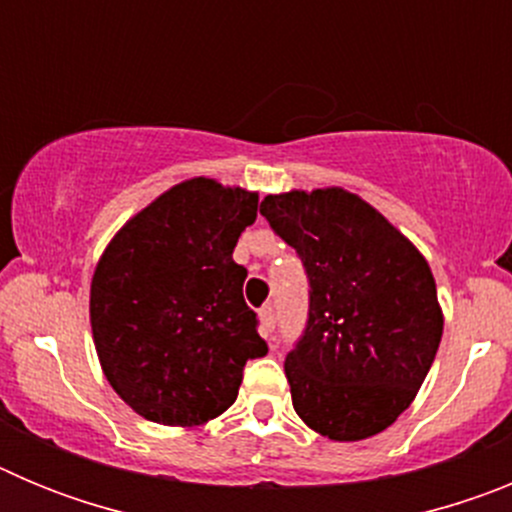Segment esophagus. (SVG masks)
Returning a JSON list of instances; mask_svg holds the SVG:
<instances>
[{
  "mask_svg": "<svg viewBox=\"0 0 512 512\" xmlns=\"http://www.w3.org/2000/svg\"><path fill=\"white\" fill-rule=\"evenodd\" d=\"M259 318H261V328H264V333L269 336L271 330H274V325H277V312H274V305H271V302H266V305L261 307Z\"/></svg>",
  "mask_w": 512,
  "mask_h": 512,
  "instance_id": "34e87169",
  "label": "esophagus"
}]
</instances>
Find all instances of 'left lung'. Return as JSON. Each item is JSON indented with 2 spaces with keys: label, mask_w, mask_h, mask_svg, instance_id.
Listing matches in <instances>:
<instances>
[{
  "label": "left lung",
  "mask_w": 512,
  "mask_h": 512,
  "mask_svg": "<svg viewBox=\"0 0 512 512\" xmlns=\"http://www.w3.org/2000/svg\"><path fill=\"white\" fill-rule=\"evenodd\" d=\"M261 215L307 274V320L284 359L295 413L320 436L361 441L408 410L443 333L418 248L343 189L269 194Z\"/></svg>",
  "instance_id": "1"
}]
</instances>
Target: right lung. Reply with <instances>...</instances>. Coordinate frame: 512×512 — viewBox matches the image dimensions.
Returning <instances> with one entry per match:
<instances>
[{"instance_id": "add662e5", "label": "right lung", "mask_w": 512, "mask_h": 512, "mask_svg": "<svg viewBox=\"0 0 512 512\" xmlns=\"http://www.w3.org/2000/svg\"><path fill=\"white\" fill-rule=\"evenodd\" d=\"M259 194L189 179L112 238L92 279V333L112 390L146 420L200 425L230 408L243 366L266 356L243 300L238 235Z\"/></svg>"}]
</instances>
